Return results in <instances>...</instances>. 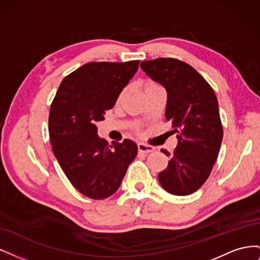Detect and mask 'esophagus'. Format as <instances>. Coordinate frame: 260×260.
Here are the masks:
<instances>
[{
	"mask_svg": "<svg viewBox=\"0 0 260 260\" xmlns=\"http://www.w3.org/2000/svg\"><path fill=\"white\" fill-rule=\"evenodd\" d=\"M138 151L140 153H151L154 151V147L151 145H147L144 143H139L138 144Z\"/></svg>",
	"mask_w": 260,
	"mask_h": 260,
	"instance_id": "obj_1",
	"label": "esophagus"
}]
</instances>
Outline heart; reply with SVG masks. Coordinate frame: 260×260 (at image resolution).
Segmentation results:
<instances>
[{"mask_svg": "<svg viewBox=\"0 0 260 260\" xmlns=\"http://www.w3.org/2000/svg\"><path fill=\"white\" fill-rule=\"evenodd\" d=\"M149 86H159V85L157 84L156 82H154V81H148V82H146V84H145V89H146V88H149Z\"/></svg>", "mask_w": 260, "mask_h": 260, "instance_id": "heart-1", "label": "heart"}]
</instances>
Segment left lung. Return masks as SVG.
I'll use <instances>...</instances> for the list:
<instances>
[{
    "mask_svg": "<svg viewBox=\"0 0 260 260\" xmlns=\"http://www.w3.org/2000/svg\"><path fill=\"white\" fill-rule=\"evenodd\" d=\"M141 68L166 89L165 116L178 133L168 166L158 174L159 183L170 194H192L208 179L221 145L223 129L216 94L204 77L182 60H144ZM160 151L170 155L166 149Z\"/></svg>",
    "mask_w": 260,
    "mask_h": 260,
    "instance_id": "8db88e82",
    "label": "left lung"
}]
</instances>
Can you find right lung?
<instances>
[{
  "mask_svg": "<svg viewBox=\"0 0 260 260\" xmlns=\"http://www.w3.org/2000/svg\"><path fill=\"white\" fill-rule=\"evenodd\" d=\"M140 60L92 61L62 79L50 109L49 133L53 153L78 191L93 200L113 195L136 158L131 140L108 144L98 137L95 123L104 119Z\"/></svg>",
  "mask_w": 260,
  "mask_h": 260,
  "instance_id": "obj_1",
  "label": "right lung"
}]
</instances>
